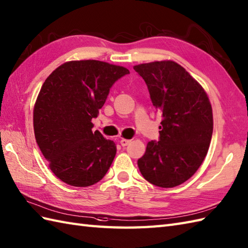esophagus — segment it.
<instances>
[{"instance_id":"34e87169","label":"esophagus","mask_w":248,"mask_h":248,"mask_svg":"<svg viewBox=\"0 0 248 248\" xmlns=\"http://www.w3.org/2000/svg\"><path fill=\"white\" fill-rule=\"evenodd\" d=\"M131 142V140H124V138H122V140H120V145H122L123 147H126L129 145V143Z\"/></svg>"}]
</instances>
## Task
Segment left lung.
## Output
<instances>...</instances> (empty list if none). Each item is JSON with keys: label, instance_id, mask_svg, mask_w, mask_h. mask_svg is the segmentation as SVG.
Masks as SVG:
<instances>
[{"label": "left lung", "instance_id": "obj_1", "mask_svg": "<svg viewBox=\"0 0 248 248\" xmlns=\"http://www.w3.org/2000/svg\"><path fill=\"white\" fill-rule=\"evenodd\" d=\"M134 70L145 80L153 107L163 117L158 141L148 142L138 168L155 186H178L197 172L208 152L214 130L208 96L173 61L145 63Z\"/></svg>", "mask_w": 248, "mask_h": 248}]
</instances>
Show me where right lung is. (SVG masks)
Returning a JSON list of instances; mask_svg holds the SVG:
<instances>
[{
	"label": "right lung",
	"mask_w": 248,
	"mask_h": 248,
	"mask_svg": "<svg viewBox=\"0 0 248 248\" xmlns=\"http://www.w3.org/2000/svg\"><path fill=\"white\" fill-rule=\"evenodd\" d=\"M128 74L123 66L82 60L66 62L46 78L33 108L34 136L50 170L62 182L88 187L111 167L116 146L99 131H92V119L113 84Z\"/></svg>",
	"instance_id": "1"
}]
</instances>
